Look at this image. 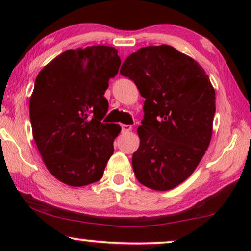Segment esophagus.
<instances>
[{
    "instance_id": "34e87169",
    "label": "esophagus",
    "mask_w": 251,
    "mask_h": 251,
    "mask_svg": "<svg viewBox=\"0 0 251 251\" xmlns=\"http://www.w3.org/2000/svg\"><path fill=\"white\" fill-rule=\"evenodd\" d=\"M132 130V126L130 125H122V132H129Z\"/></svg>"
}]
</instances>
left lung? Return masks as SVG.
<instances>
[{
	"label": "left lung",
	"mask_w": 251,
	"mask_h": 251,
	"mask_svg": "<svg viewBox=\"0 0 251 251\" xmlns=\"http://www.w3.org/2000/svg\"><path fill=\"white\" fill-rule=\"evenodd\" d=\"M120 73L145 98L132 155L136 178L152 190H171L193 174L210 144L215 89L198 61L167 44L140 48Z\"/></svg>",
	"instance_id": "obj_1"
}]
</instances>
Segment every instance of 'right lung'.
I'll use <instances>...</instances> for the list:
<instances>
[{"label": "right lung", "instance_id": "right-lung-1", "mask_svg": "<svg viewBox=\"0 0 251 251\" xmlns=\"http://www.w3.org/2000/svg\"><path fill=\"white\" fill-rule=\"evenodd\" d=\"M121 65L118 50L92 46L67 50L37 74L29 99L33 138L54 178L80 187L98 181L121 131L101 121L109 78Z\"/></svg>", "mask_w": 251, "mask_h": 251}]
</instances>
